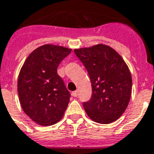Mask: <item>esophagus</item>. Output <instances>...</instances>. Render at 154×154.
Here are the masks:
<instances>
[{
	"label": "esophagus",
	"mask_w": 154,
	"mask_h": 154,
	"mask_svg": "<svg viewBox=\"0 0 154 154\" xmlns=\"http://www.w3.org/2000/svg\"><path fill=\"white\" fill-rule=\"evenodd\" d=\"M72 95L74 97H77L78 96V92H77V91H74V92H72Z\"/></svg>",
	"instance_id": "1"
}]
</instances>
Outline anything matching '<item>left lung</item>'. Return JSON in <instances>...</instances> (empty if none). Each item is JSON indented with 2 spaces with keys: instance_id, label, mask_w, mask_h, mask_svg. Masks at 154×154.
<instances>
[{
  "instance_id": "obj_1",
  "label": "left lung",
  "mask_w": 154,
  "mask_h": 154,
  "mask_svg": "<svg viewBox=\"0 0 154 154\" xmlns=\"http://www.w3.org/2000/svg\"><path fill=\"white\" fill-rule=\"evenodd\" d=\"M74 52L92 83V97L83 103L87 114L98 123L114 122L124 112L131 97L132 77L127 64L117 51L103 44Z\"/></svg>"
}]
</instances>
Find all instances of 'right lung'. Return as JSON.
Listing matches in <instances>:
<instances>
[{
	"label": "right lung",
	"instance_id": "right-lung-1",
	"mask_svg": "<svg viewBox=\"0 0 154 154\" xmlns=\"http://www.w3.org/2000/svg\"><path fill=\"white\" fill-rule=\"evenodd\" d=\"M72 50L55 45L36 48L25 61L17 90L25 113L42 126L62 119L69 103V91L57 74V67Z\"/></svg>",
	"mask_w": 154,
	"mask_h": 154
}]
</instances>
